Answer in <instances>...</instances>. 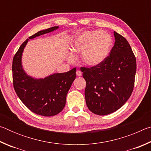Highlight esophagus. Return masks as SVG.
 <instances>
[{"label":"esophagus","mask_w":151,"mask_h":151,"mask_svg":"<svg viewBox=\"0 0 151 151\" xmlns=\"http://www.w3.org/2000/svg\"><path fill=\"white\" fill-rule=\"evenodd\" d=\"M76 75H77L78 76H82V72L81 70H76Z\"/></svg>","instance_id":"1"}]
</instances>
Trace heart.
Masks as SVG:
<instances>
[{
    "instance_id": "obj_1",
    "label": "heart",
    "mask_w": 151,
    "mask_h": 151,
    "mask_svg": "<svg viewBox=\"0 0 151 151\" xmlns=\"http://www.w3.org/2000/svg\"><path fill=\"white\" fill-rule=\"evenodd\" d=\"M112 47V38L109 33L98 30H86L78 35L73 40L74 52L82 53V60L86 65L94 66L103 63L108 57ZM75 56L70 53L69 60Z\"/></svg>"
}]
</instances>
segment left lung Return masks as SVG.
Wrapping results in <instances>:
<instances>
[{
    "instance_id": "left-lung-1",
    "label": "left lung",
    "mask_w": 151,
    "mask_h": 151,
    "mask_svg": "<svg viewBox=\"0 0 151 151\" xmlns=\"http://www.w3.org/2000/svg\"><path fill=\"white\" fill-rule=\"evenodd\" d=\"M115 42L109 56L92 67H81L86 81V104L98 115L117 111L132 93L137 70L136 58L127 39L114 31Z\"/></svg>"
}]
</instances>
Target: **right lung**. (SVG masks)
Returning <instances> with one entry per match:
<instances>
[{
	"label": "right lung",
	"instance_id": "right-lung-1",
	"mask_svg": "<svg viewBox=\"0 0 151 151\" xmlns=\"http://www.w3.org/2000/svg\"><path fill=\"white\" fill-rule=\"evenodd\" d=\"M58 27L40 30L29 37L20 45L12 60V81L17 96L34 113L54 116L63 111L66 94L76 78V68L66 73H55L45 78L27 75L22 66V55L28 40L57 29Z\"/></svg>",
	"mask_w": 151,
	"mask_h": 151
}]
</instances>
